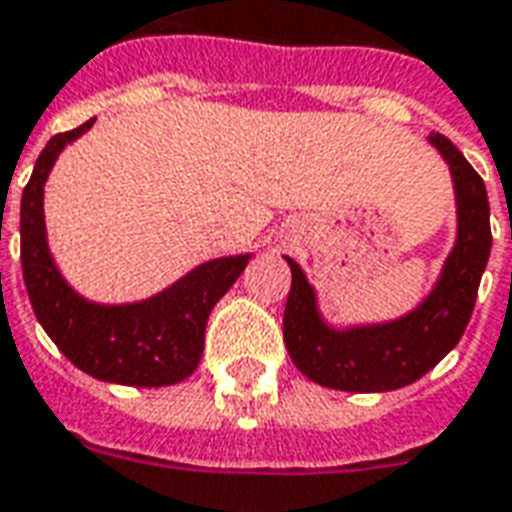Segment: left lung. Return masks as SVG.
Masks as SVG:
<instances>
[{
  "label": "left lung",
  "instance_id": "left-lung-1",
  "mask_svg": "<svg viewBox=\"0 0 512 512\" xmlns=\"http://www.w3.org/2000/svg\"><path fill=\"white\" fill-rule=\"evenodd\" d=\"M430 145L450 167L458 235L436 285L414 310L395 321L334 329L323 321L307 274L293 257H285L293 282L282 334L293 365L315 384L343 392L400 389L439 365L466 332L491 255L488 194L483 178L447 136L433 134Z\"/></svg>",
  "mask_w": 512,
  "mask_h": 512
}]
</instances>
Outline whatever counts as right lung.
<instances>
[{
  "label": "right lung",
  "instance_id": "right-lung-1",
  "mask_svg": "<svg viewBox=\"0 0 512 512\" xmlns=\"http://www.w3.org/2000/svg\"><path fill=\"white\" fill-rule=\"evenodd\" d=\"M51 136L21 194V268L29 301L54 345L87 376L123 386H169L200 365L205 326L252 255L216 257L191 268L156 296L131 304H98L68 285L46 238L43 186L65 145L93 128Z\"/></svg>",
  "mask_w": 512,
  "mask_h": 512
}]
</instances>
